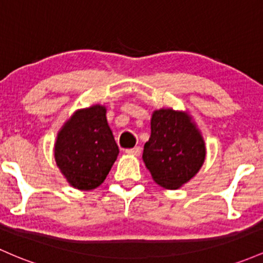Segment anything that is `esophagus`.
<instances>
[{"mask_svg":"<svg viewBox=\"0 0 263 263\" xmlns=\"http://www.w3.org/2000/svg\"><path fill=\"white\" fill-rule=\"evenodd\" d=\"M125 152H126L127 155L140 156V154H141V147L140 146H136V147H134V148H127V149H125Z\"/></svg>","mask_w":263,"mask_h":263,"instance_id":"34e87169","label":"esophagus"}]
</instances>
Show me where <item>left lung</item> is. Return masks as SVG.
Instances as JSON below:
<instances>
[{"instance_id": "obj_1", "label": "left lung", "mask_w": 263, "mask_h": 263, "mask_svg": "<svg viewBox=\"0 0 263 263\" xmlns=\"http://www.w3.org/2000/svg\"><path fill=\"white\" fill-rule=\"evenodd\" d=\"M204 156L203 138L190 116L170 108L154 112L142 158L156 183L178 189L197 174Z\"/></svg>"}]
</instances>
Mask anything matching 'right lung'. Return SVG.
Listing matches in <instances>:
<instances>
[{"mask_svg": "<svg viewBox=\"0 0 263 263\" xmlns=\"http://www.w3.org/2000/svg\"><path fill=\"white\" fill-rule=\"evenodd\" d=\"M118 155L106 108L80 109L66 122L54 143V160L71 186L93 190L105 181Z\"/></svg>", "mask_w": 263, "mask_h": 263, "instance_id": "1", "label": "right lung"}]
</instances>
